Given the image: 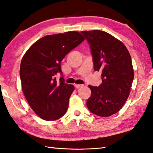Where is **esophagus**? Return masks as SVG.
<instances>
[{"label": "esophagus", "mask_w": 153, "mask_h": 153, "mask_svg": "<svg viewBox=\"0 0 153 153\" xmlns=\"http://www.w3.org/2000/svg\"><path fill=\"white\" fill-rule=\"evenodd\" d=\"M82 86H83V85H78V84L74 85V87H76V88H77V89H78V88H81V87H82Z\"/></svg>", "instance_id": "obj_1"}]
</instances>
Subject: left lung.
<instances>
[{
    "instance_id": "left-lung-1",
    "label": "left lung",
    "mask_w": 153,
    "mask_h": 153,
    "mask_svg": "<svg viewBox=\"0 0 153 153\" xmlns=\"http://www.w3.org/2000/svg\"><path fill=\"white\" fill-rule=\"evenodd\" d=\"M81 33L89 45L95 71L101 72L102 82L89 85L91 95L87 106L91 113L108 117L117 113L129 96L134 79L130 53L122 42L100 30Z\"/></svg>"
}]
</instances>
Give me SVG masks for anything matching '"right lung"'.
<instances>
[{"label": "right lung", "mask_w": 153, "mask_h": 153, "mask_svg": "<svg viewBox=\"0 0 153 153\" xmlns=\"http://www.w3.org/2000/svg\"><path fill=\"white\" fill-rule=\"evenodd\" d=\"M85 38L77 31L50 35L37 40L21 60L20 79L24 95L33 111L50 121L63 116L74 90L66 83L60 63ZM61 74L59 82L55 76Z\"/></svg>", "instance_id": "add662e5"}]
</instances>
